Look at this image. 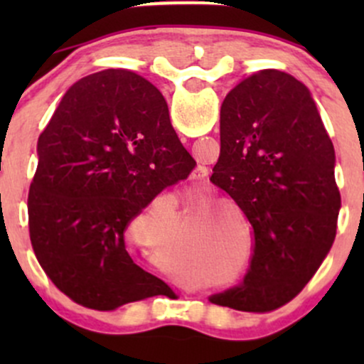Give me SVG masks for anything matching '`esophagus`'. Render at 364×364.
Segmentation results:
<instances>
[{"label": "esophagus", "instance_id": "34e87169", "mask_svg": "<svg viewBox=\"0 0 364 364\" xmlns=\"http://www.w3.org/2000/svg\"><path fill=\"white\" fill-rule=\"evenodd\" d=\"M207 176H208L207 168H203V166H198V168H196L193 173H191L190 179H191V181H205Z\"/></svg>", "mask_w": 364, "mask_h": 364}]
</instances>
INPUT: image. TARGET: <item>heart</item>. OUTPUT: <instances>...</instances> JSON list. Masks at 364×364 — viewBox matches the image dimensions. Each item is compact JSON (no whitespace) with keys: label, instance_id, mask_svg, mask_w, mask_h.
I'll use <instances>...</instances> for the list:
<instances>
[{"label":"heart","instance_id":"1","mask_svg":"<svg viewBox=\"0 0 364 364\" xmlns=\"http://www.w3.org/2000/svg\"><path fill=\"white\" fill-rule=\"evenodd\" d=\"M214 207H205L202 214H208ZM228 241L224 240L223 232L219 229L208 228L196 241V260L202 263L205 269H224L228 263Z\"/></svg>","mask_w":364,"mask_h":364}]
</instances>
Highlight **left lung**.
Masks as SVG:
<instances>
[{
    "label": "left lung",
    "mask_w": 364,
    "mask_h": 364,
    "mask_svg": "<svg viewBox=\"0 0 364 364\" xmlns=\"http://www.w3.org/2000/svg\"><path fill=\"white\" fill-rule=\"evenodd\" d=\"M210 181L235 200L255 236L243 286L210 301L240 311L289 303L327 258L341 210L336 150L304 83L262 70L225 95Z\"/></svg>",
    "instance_id": "left-lung-1"
}]
</instances>
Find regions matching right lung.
<instances>
[{"label": "right lung", "instance_id": "1", "mask_svg": "<svg viewBox=\"0 0 364 364\" xmlns=\"http://www.w3.org/2000/svg\"><path fill=\"white\" fill-rule=\"evenodd\" d=\"M37 156L28 232L54 286L99 311L164 289L124 246L128 224L196 166L161 92L128 70L80 78L41 133Z\"/></svg>", "mask_w": 364, "mask_h": 364}]
</instances>
